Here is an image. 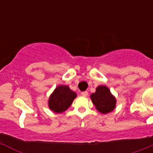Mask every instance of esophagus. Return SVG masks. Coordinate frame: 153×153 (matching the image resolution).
I'll return each instance as SVG.
<instances>
[{
    "instance_id": "esophagus-1",
    "label": "esophagus",
    "mask_w": 153,
    "mask_h": 153,
    "mask_svg": "<svg viewBox=\"0 0 153 153\" xmlns=\"http://www.w3.org/2000/svg\"><path fill=\"white\" fill-rule=\"evenodd\" d=\"M81 95L83 96V97H87V96H88V92L87 91H84V92H82V93H81Z\"/></svg>"
}]
</instances>
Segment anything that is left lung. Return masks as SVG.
I'll return each instance as SVG.
<instances>
[{
  "label": "left lung",
  "mask_w": 153,
  "mask_h": 153,
  "mask_svg": "<svg viewBox=\"0 0 153 153\" xmlns=\"http://www.w3.org/2000/svg\"><path fill=\"white\" fill-rule=\"evenodd\" d=\"M90 98L97 110L102 114L110 113L116 107V98L106 86H97L95 93L90 95Z\"/></svg>",
  "instance_id": "left-lung-1"
}]
</instances>
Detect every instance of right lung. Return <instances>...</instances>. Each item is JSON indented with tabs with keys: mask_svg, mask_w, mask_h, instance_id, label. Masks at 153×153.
<instances>
[{
	"mask_svg": "<svg viewBox=\"0 0 153 153\" xmlns=\"http://www.w3.org/2000/svg\"><path fill=\"white\" fill-rule=\"evenodd\" d=\"M76 97V93L70 90L68 86L60 85L50 97L48 106L54 113H61L71 106Z\"/></svg>",
	"mask_w": 153,
	"mask_h": 153,
	"instance_id": "1",
	"label": "right lung"
}]
</instances>
